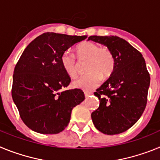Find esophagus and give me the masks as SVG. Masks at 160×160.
<instances>
[{
	"mask_svg": "<svg viewBox=\"0 0 160 160\" xmlns=\"http://www.w3.org/2000/svg\"><path fill=\"white\" fill-rule=\"evenodd\" d=\"M84 94H85V97H86V98H88L89 96H90V94H91V93H90V92H86V91H85Z\"/></svg>",
	"mask_w": 160,
	"mask_h": 160,
	"instance_id": "esophagus-1",
	"label": "esophagus"
}]
</instances>
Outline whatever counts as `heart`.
I'll return each mask as SVG.
<instances>
[{"mask_svg":"<svg viewBox=\"0 0 160 160\" xmlns=\"http://www.w3.org/2000/svg\"><path fill=\"white\" fill-rule=\"evenodd\" d=\"M78 58L81 61L88 60L87 75L76 78L72 85L73 87L83 90H92L99 84L102 78L111 75L114 68L113 53L107 48H101L98 44L83 42L76 48ZM62 64L70 77H75L78 73V62L75 55L66 50L62 56Z\"/></svg>","mask_w":160,"mask_h":160,"instance_id":"heart-1","label":"heart"}]
</instances>
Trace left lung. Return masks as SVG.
Instances as JSON below:
<instances>
[{"label":"left lung","mask_w":160,"mask_h":160,"mask_svg":"<svg viewBox=\"0 0 160 160\" xmlns=\"http://www.w3.org/2000/svg\"><path fill=\"white\" fill-rule=\"evenodd\" d=\"M88 40L107 46L114 58L111 76L94 92L100 103L91 114L93 123L103 134H120L139 119L146 107L150 86L146 62L140 52L122 38L90 36Z\"/></svg>","instance_id":"obj_1"}]
</instances>
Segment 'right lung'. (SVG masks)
Masks as SVG:
<instances>
[{
    "mask_svg": "<svg viewBox=\"0 0 160 160\" xmlns=\"http://www.w3.org/2000/svg\"><path fill=\"white\" fill-rule=\"evenodd\" d=\"M87 38L44 32L22 53L13 71L12 97L24 123L33 131H62L73 107L85 99L80 89L60 91L70 82L61 59L69 48Z\"/></svg>",
    "mask_w": 160,
    "mask_h": 160,
    "instance_id": "right-lung-1",
    "label": "right lung"
}]
</instances>
